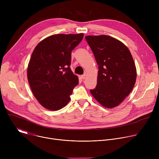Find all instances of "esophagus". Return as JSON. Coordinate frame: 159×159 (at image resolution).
Here are the masks:
<instances>
[{
  "label": "esophagus",
  "instance_id": "obj_1",
  "mask_svg": "<svg viewBox=\"0 0 159 159\" xmlns=\"http://www.w3.org/2000/svg\"><path fill=\"white\" fill-rule=\"evenodd\" d=\"M80 77H81V79H85V74L82 75L80 76Z\"/></svg>",
  "mask_w": 159,
  "mask_h": 159
}]
</instances>
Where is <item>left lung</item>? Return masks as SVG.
I'll list each match as a JSON object with an SVG mask.
<instances>
[{"label":"left lung","instance_id":"1","mask_svg":"<svg viewBox=\"0 0 159 159\" xmlns=\"http://www.w3.org/2000/svg\"><path fill=\"white\" fill-rule=\"evenodd\" d=\"M98 65V84L90 90L103 106H118L132 90L137 79V69L128 48L120 41L107 35L87 36Z\"/></svg>","mask_w":159,"mask_h":159}]
</instances>
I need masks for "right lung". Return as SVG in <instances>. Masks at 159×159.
Returning a JSON list of instances; mask_svg holds the SVG:
<instances>
[{"instance_id":"right-lung-1","label":"right lung","mask_w":159,"mask_h":159,"mask_svg":"<svg viewBox=\"0 0 159 159\" xmlns=\"http://www.w3.org/2000/svg\"><path fill=\"white\" fill-rule=\"evenodd\" d=\"M83 37V33L54 34L34 48L28 66V80L34 96L44 107L57 111L69 102L79 84L70 67L71 53Z\"/></svg>"}]
</instances>
